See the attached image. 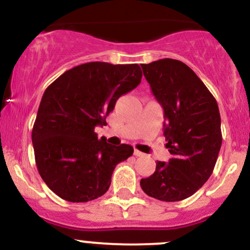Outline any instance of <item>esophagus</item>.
<instances>
[{"label":"esophagus","mask_w":250,"mask_h":250,"mask_svg":"<svg viewBox=\"0 0 250 250\" xmlns=\"http://www.w3.org/2000/svg\"><path fill=\"white\" fill-rule=\"evenodd\" d=\"M134 155H135V156H143V155H145V154H143L142 151H140V150H137V149H135Z\"/></svg>","instance_id":"obj_1"}]
</instances>
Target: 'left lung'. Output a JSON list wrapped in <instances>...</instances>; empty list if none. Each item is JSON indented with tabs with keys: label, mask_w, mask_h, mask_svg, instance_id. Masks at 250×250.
I'll return each instance as SVG.
<instances>
[{
	"label": "left lung",
	"mask_w": 250,
	"mask_h": 250,
	"mask_svg": "<svg viewBox=\"0 0 250 250\" xmlns=\"http://www.w3.org/2000/svg\"><path fill=\"white\" fill-rule=\"evenodd\" d=\"M141 67L165 110L166 147L173 157L168 163L157 161L154 174L140 185L156 200H185L196 193L214 170L222 145L219 105L183 62L162 59Z\"/></svg>",
	"instance_id": "left-lung-1"
}]
</instances>
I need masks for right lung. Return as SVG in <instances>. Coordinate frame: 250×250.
Returning a JSON list of instances; mask_svg holds the SVG:
<instances>
[{
    "mask_svg": "<svg viewBox=\"0 0 250 250\" xmlns=\"http://www.w3.org/2000/svg\"><path fill=\"white\" fill-rule=\"evenodd\" d=\"M139 64L89 62L63 73L45 89L31 131L37 170L61 199L88 202L109 189L117 163L134 153L129 145L99 140L120 96L140 84Z\"/></svg>",
    "mask_w": 250,
    "mask_h": 250,
    "instance_id": "1",
    "label": "right lung"
}]
</instances>
